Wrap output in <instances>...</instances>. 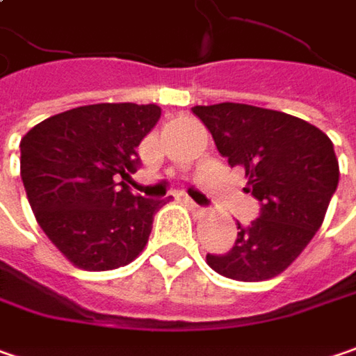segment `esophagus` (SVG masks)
Returning a JSON list of instances; mask_svg holds the SVG:
<instances>
[{"mask_svg": "<svg viewBox=\"0 0 356 356\" xmlns=\"http://www.w3.org/2000/svg\"><path fill=\"white\" fill-rule=\"evenodd\" d=\"M186 206L190 208V212H192L194 216H204V212H206L204 208H202V206H198L196 202H192L190 198H186Z\"/></svg>", "mask_w": 356, "mask_h": 356, "instance_id": "esophagus-1", "label": "esophagus"}]
</instances>
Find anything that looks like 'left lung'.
<instances>
[{"label":"left lung","mask_w":356,"mask_h":356,"mask_svg":"<svg viewBox=\"0 0 356 356\" xmlns=\"http://www.w3.org/2000/svg\"><path fill=\"white\" fill-rule=\"evenodd\" d=\"M228 164L244 168L260 218L238 224L234 246L206 254L218 275L258 282L284 273L325 220L339 184V160L327 134L284 112L222 102L194 106Z\"/></svg>","instance_id":"1"}]
</instances>
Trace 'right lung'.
<instances>
[{
  "label": "right lung",
  "instance_id": "right-lung-1",
  "mask_svg": "<svg viewBox=\"0 0 356 356\" xmlns=\"http://www.w3.org/2000/svg\"><path fill=\"white\" fill-rule=\"evenodd\" d=\"M160 114L156 104H92L47 118L22 138L19 170L33 216L74 266L114 270L148 244L164 200L134 196L124 180Z\"/></svg>",
  "mask_w": 356,
  "mask_h": 356
}]
</instances>
